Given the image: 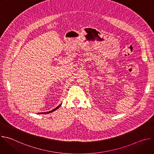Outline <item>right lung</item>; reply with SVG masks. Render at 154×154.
<instances>
[{
    "instance_id": "add662e5",
    "label": "right lung",
    "mask_w": 154,
    "mask_h": 154,
    "mask_svg": "<svg viewBox=\"0 0 154 154\" xmlns=\"http://www.w3.org/2000/svg\"><path fill=\"white\" fill-rule=\"evenodd\" d=\"M61 104H60V105H58L57 107H56L55 108H54V109H52V110H51V111H50V112H46V113H44V114H47V113H51V112H54L55 110H56V109H57L60 106H61Z\"/></svg>"
}]
</instances>
